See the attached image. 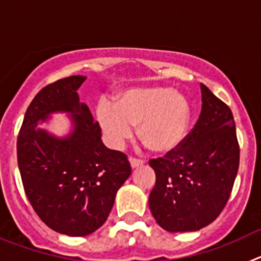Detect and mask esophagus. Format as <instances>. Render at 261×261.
Segmentation results:
<instances>
[{
    "label": "esophagus",
    "instance_id": "obj_1",
    "mask_svg": "<svg viewBox=\"0 0 261 261\" xmlns=\"http://www.w3.org/2000/svg\"><path fill=\"white\" fill-rule=\"evenodd\" d=\"M129 163H130V166H132V168H136V167H140V166L144 165V161H141V159H137V158H133V156H130V158H129Z\"/></svg>",
    "mask_w": 261,
    "mask_h": 261
}]
</instances>
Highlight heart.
<instances>
[{"label": "heart", "mask_w": 261, "mask_h": 261, "mask_svg": "<svg viewBox=\"0 0 261 261\" xmlns=\"http://www.w3.org/2000/svg\"><path fill=\"white\" fill-rule=\"evenodd\" d=\"M96 120L108 144L120 149L132 138L133 128L154 153H168L184 140L190 126L191 107L183 94L166 86H142L123 90L114 105L100 100Z\"/></svg>", "instance_id": "1"}]
</instances>
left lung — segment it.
<instances>
[{
	"label": "left lung",
	"instance_id": "left-lung-1",
	"mask_svg": "<svg viewBox=\"0 0 261 261\" xmlns=\"http://www.w3.org/2000/svg\"><path fill=\"white\" fill-rule=\"evenodd\" d=\"M201 114L181 144L150 159L155 186L149 196L153 217L170 232L197 231L220 216L239 167L232 112L201 84Z\"/></svg>",
	"mask_w": 261,
	"mask_h": 261
}]
</instances>
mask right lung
Instances as JSON below:
<instances>
[{
  "label": "right lung",
  "instance_id": "1",
  "mask_svg": "<svg viewBox=\"0 0 261 261\" xmlns=\"http://www.w3.org/2000/svg\"><path fill=\"white\" fill-rule=\"evenodd\" d=\"M71 75L41 89L29 106L17 141L18 166L30 204L43 222L69 237H85L108 218L119 188L132 170L126 155L102 142L98 121ZM68 112L73 129L56 138L39 128L50 113Z\"/></svg>",
  "mask_w": 261,
  "mask_h": 261
}]
</instances>
